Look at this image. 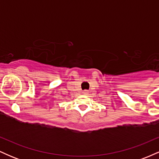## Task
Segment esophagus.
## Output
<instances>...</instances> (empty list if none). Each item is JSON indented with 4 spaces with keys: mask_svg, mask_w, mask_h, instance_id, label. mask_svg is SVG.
<instances>
[{
    "mask_svg": "<svg viewBox=\"0 0 159 159\" xmlns=\"http://www.w3.org/2000/svg\"><path fill=\"white\" fill-rule=\"evenodd\" d=\"M83 93L84 95H87V94H88V90H84Z\"/></svg>",
    "mask_w": 159,
    "mask_h": 159,
    "instance_id": "34e87169",
    "label": "esophagus"
}]
</instances>
